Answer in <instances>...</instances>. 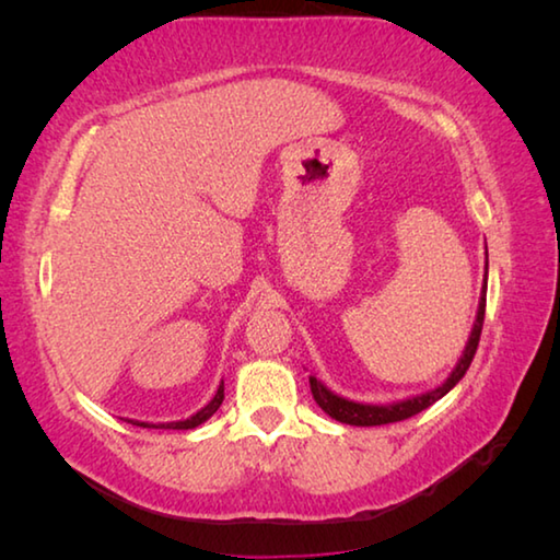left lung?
Segmentation results:
<instances>
[{
	"mask_svg": "<svg viewBox=\"0 0 560 560\" xmlns=\"http://www.w3.org/2000/svg\"><path fill=\"white\" fill-rule=\"evenodd\" d=\"M487 273H489V254H487V271H485V283H481L477 318H474V326H471L467 346H464L457 365H454V371L450 373L447 381L434 387V390H428L422 395L405 397V400H397V402L371 405V402H355V400H348V397H340L334 390H328V387L320 383L316 375H308L311 393H314V400L318 402L320 410L334 417V420L343 422V424H355V428H375V424H390V422L407 420V417L428 410L430 405H434L440 400V397L447 395L452 387L462 381L464 373L469 371L471 358H474V353H477L481 326H485V308H487Z\"/></svg>",
	"mask_w": 560,
	"mask_h": 560,
	"instance_id": "1",
	"label": "left lung"
}]
</instances>
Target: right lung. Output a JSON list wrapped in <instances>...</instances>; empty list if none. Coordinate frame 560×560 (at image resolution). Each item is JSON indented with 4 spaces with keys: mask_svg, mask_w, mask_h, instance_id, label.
Returning a JSON list of instances; mask_svg holds the SVG:
<instances>
[{
    "mask_svg": "<svg viewBox=\"0 0 560 560\" xmlns=\"http://www.w3.org/2000/svg\"><path fill=\"white\" fill-rule=\"evenodd\" d=\"M224 400V383H220V387H217V393L210 402H207L202 410H197L192 417H187V420H177V422H138V420H130L132 424H140V428H155V430H195L197 424H202L210 420V417L220 410V405Z\"/></svg>",
    "mask_w": 560,
    "mask_h": 560,
    "instance_id": "right-lung-1",
    "label": "right lung"
}]
</instances>
